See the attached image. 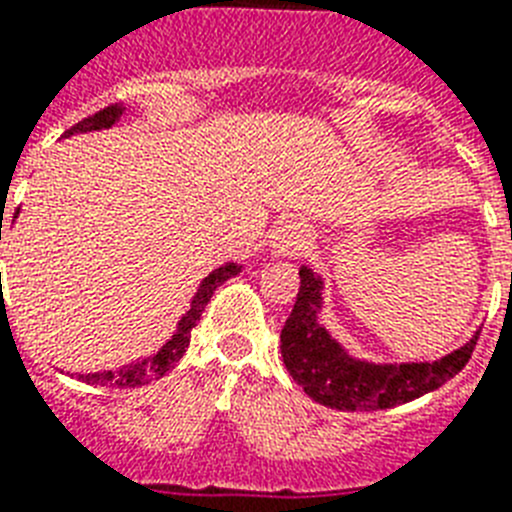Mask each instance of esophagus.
Returning <instances> with one entry per match:
<instances>
[{
  "instance_id": "1",
  "label": "esophagus",
  "mask_w": 512,
  "mask_h": 512,
  "mask_svg": "<svg viewBox=\"0 0 512 512\" xmlns=\"http://www.w3.org/2000/svg\"><path fill=\"white\" fill-rule=\"evenodd\" d=\"M309 239V229L307 223L302 218H283L281 226L276 231V239H273V249H276V255L281 257H294L299 255L304 249Z\"/></svg>"
}]
</instances>
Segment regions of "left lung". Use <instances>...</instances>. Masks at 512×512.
<instances>
[{
	"label": "left lung",
	"mask_w": 512,
	"mask_h": 512,
	"mask_svg": "<svg viewBox=\"0 0 512 512\" xmlns=\"http://www.w3.org/2000/svg\"><path fill=\"white\" fill-rule=\"evenodd\" d=\"M302 286L296 304L281 330L283 364L312 401L341 411H377L409 403L437 390L455 377L474 354V336L466 346L437 362L372 364L359 362L338 346L317 320L322 304L320 278L312 270H299Z\"/></svg>",
	"instance_id": "left-lung-1"
}]
</instances>
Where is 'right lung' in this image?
<instances>
[{
  "instance_id": "add662e5",
  "label": "right lung",
  "mask_w": 512,
  "mask_h": 512,
  "mask_svg": "<svg viewBox=\"0 0 512 512\" xmlns=\"http://www.w3.org/2000/svg\"><path fill=\"white\" fill-rule=\"evenodd\" d=\"M124 106L122 103H111L106 109L96 111L93 117H85L83 122H77L75 127L64 132L67 135H75V132H90V130H103V127H111V124H117L119 117H122ZM0 239H2V226H0ZM239 273V265L229 263L223 265V268L213 270L208 278L203 281V286L197 289V296L192 299V307L190 312L179 320L176 325V333L169 338V341L163 343L161 351H156L153 356L143 359V362H135V364H127V367L117 369V372H96V375H80V380L88 382V385H103V388H137V385H148V382L158 380L174 367L179 359L184 356L187 346H190V336H192V328L197 325L200 315H203L205 304L210 302V296L213 291L221 286L223 281H229L231 276Z\"/></svg>"
}]
</instances>
